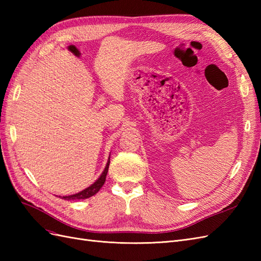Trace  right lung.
Segmentation results:
<instances>
[{"label":"right lung","mask_w":261,"mask_h":261,"mask_svg":"<svg viewBox=\"0 0 261 261\" xmlns=\"http://www.w3.org/2000/svg\"><path fill=\"white\" fill-rule=\"evenodd\" d=\"M109 165H110V156H109V160L107 162V165H106L103 172L101 173V175L98 177V179L94 181L93 184H91L89 187L85 188L84 191H82L80 193L68 195V196H63V197L60 196V198L65 199V200H81V199H87V198H89V197H92L93 195H96L100 191V188L105 184L106 177L108 174V170H109Z\"/></svg>","instance_id":"1"}]
</instances>
